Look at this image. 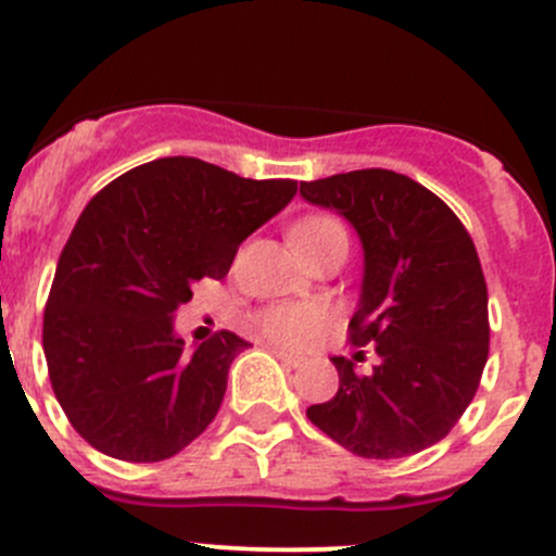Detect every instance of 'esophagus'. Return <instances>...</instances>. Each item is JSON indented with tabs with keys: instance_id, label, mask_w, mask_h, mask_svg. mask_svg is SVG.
Returning <instances> with one entry per match:
<instances>
[{
	"instance_id": "34e87169",
	"label": "esophagus",
	"mask_w": 556,
	"mask_h": 556,
	"mask_svg": "<svg viewBox=\"0 0 556 556\" xmlns=\"http://www.w3.org/2000/svg\"><path fill=\"white\" fill-rule=\"evenodd\" d=\"M268 350H271V355L277 357L279 363H285V366H290V368L304 366V357H301V355H293V352L282 350V346H268Z\"/></svg>"
}]
</instances>
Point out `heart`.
<instances>
[{"label": "heart", "mask_w": 556, "mask_h": 556, "mask_svg": "<svg viewBox=\"0 0 556 556\" xmlns=\"http://www.w3.org/2000/svg\"><path fill=\"white\" fill-rule=\"evenodd\" d=\"M344 233L341 223L328 215H309L299 220L290 231V239L299 250L312 247L328 237H339ZM346 237V233H344ZM257 328L266 339L277 341L285 346H306L323 333L325 328V309L309 301H288V304H271L266 309L257 312L255 317Z\"/></svg>", "instance_id": "heart-1"}]
</instances>
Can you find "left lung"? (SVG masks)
Returning a JSON list of instances; mask_svg holds the SVG:
<instances>
[{"label":"left lung","mask_w":556,"mask_h":556,"mask_svg":"<svg viewBox=\"0 0 556 556\" xmlns=\"http://www.w3.org/2000/svg\"><path fill=\"white\" fill-rule=\"evenodd\" d=\"M363 244L352 344H374L379 366L330 357L339 392L306 408L325 435L357 457L395 459L439 444L479 390L490 352L486 282L457 215L406 174L357 169L301 182Z\"/></svg>","instance_id":"obj_1"}]
</instances>
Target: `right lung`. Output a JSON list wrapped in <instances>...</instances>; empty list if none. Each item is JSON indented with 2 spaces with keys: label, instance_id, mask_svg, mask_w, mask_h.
<instances>
[{
  "label": "right lung",
  "instance_id": "right-lung-1",
  "mask_svg": "<svg viewBox=\"0 0 556 556\" xmlns=\"http://www.w3.org/2000/svg\"><path fill=\"white\" fill-rule=\"evenodd\" d=\"M295 179H247L159 159L83 210L42 319L50 384L72 428L126 463L169 459L215 419L247 341L220 330L185 350L174 314L199 279H223L239 244L293 201Z\"/></svg>",
  "mask_w": 556,
  "mask_h": 556
}]
</instances>
